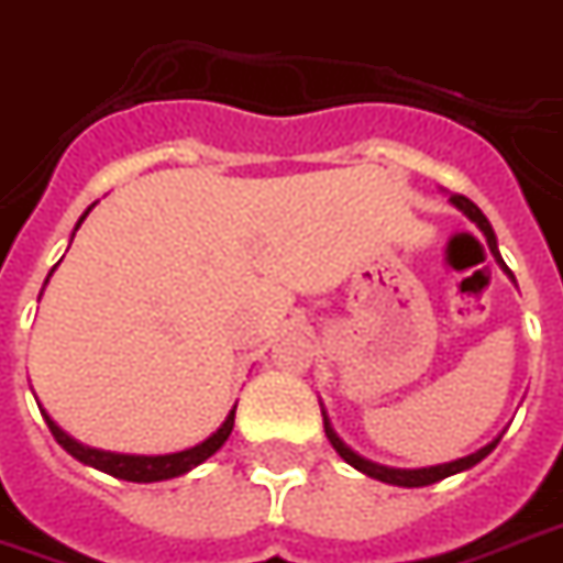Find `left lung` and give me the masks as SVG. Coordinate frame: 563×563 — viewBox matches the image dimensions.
<instances>
[{
	"label": "left lung",
	"mask_w": 563,
	"mask_h": 563,
	"mask_svg": "<svg viewBox=\"0 0 563 563\" xmlns=\"http://www.w3.org/2000/svg\"><path fill=\"white\" fill-rule=\"evenodd\" d=\"M450 203H453L455 209H462L467 219L477 224L479 231H483V236H486V242H489V252L495 254V261L500 264V269H504V273L512 278V273L507 269V264H504V257H500V252H498V240H495V231H492L489 219H486V216L479 212L477 203H471L465 195H453V197H450ZM512 282H516V278H512ZM321 413H323V432H327V438H330L332 450L342 455L347 465H354L356 471H363L366 477H375V479H380V483H389V486H405V489H420V486H432V483H438V479L453 477V474H459V471H467V467H474L477 462H483V459H486V455H489L500 441V434H498V438H495L492 444L479 446L477 453L462 455V459H455V462H444V465L387 467V465H377V462H368V459H363L360 453H354V450H351V446L344 444L342 438L335 434V429L330 426V417H327V411H323V408H321Z\"/></svg>",
	"instance_id": "obj_1"
}]
</instances>
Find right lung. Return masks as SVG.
<instances>
[{"instance_id": "obj_1", "label": "right lung", "mask_w": 563, "mask_h": 563, "mask_svg": "<svg viewBox=\"0 0 563 563\" xmlns=\"http://www.w3.org/2000/svg\"><path fill=\"white\" fill-rule=\"evenodd\" d=\"M92 207H96V203H92ZM92 207L86 209L84 216L77 219L74 233H77V228L84 224L86 216L92 212ZM74 233H71V240H74ZM56 266H53V269H56ZM53 269L47 273V282H51ZM47 282H44V285H47ZM41 290H44V287H41ZM41 417H44L47 426H51L56 444L63 446L65 453H71L77 462H84V465L89 467H98V471H104V474H110V477L129 479V483H158V479H174L179 477V474H188L191 467H197L200 462H207L209 455L219 453L221 446H224V441H228L233 432L236 405H233L231 413L224 417V422H221L216 432L209 434L207 441H200V444L188 446V450H179V453H167V455H131V453H110V450H96V446H86L80 444V441H74L71 434L63 432V429L51 420V413L47 411H41Z\"/></svg>"}]
</instances>
